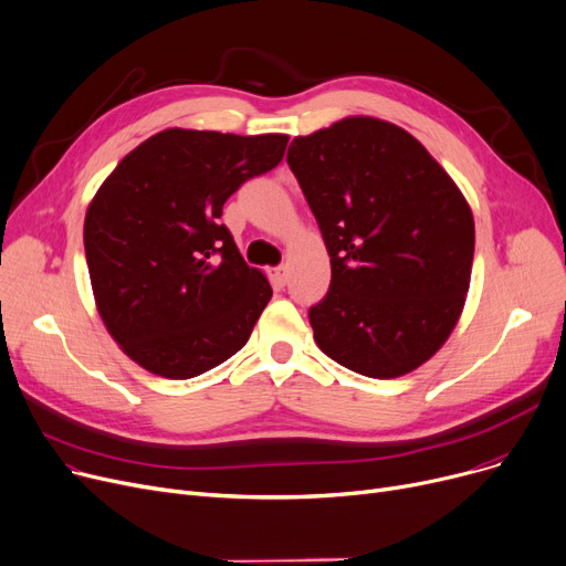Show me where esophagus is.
Segmentation results:
<instances>
[{"mask_svg":"<svg viewBox=\"0 0 566 566\" xmlns=\"http://www.w3.org/2000/svg\"><path fill=\"white\" fill-rule=\"evenodd\" d=\"M271 277H273V284H275L277 289H282V286L286 284V280H289V268H286V265H277V268H273V271H271Z\"/></svg>","mask_w":566,"mask_h":566,"instance_id":"1","label":"esophagus"}]
</instances>
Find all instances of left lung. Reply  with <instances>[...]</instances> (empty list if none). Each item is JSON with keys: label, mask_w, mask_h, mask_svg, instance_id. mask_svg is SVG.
Instances as JSON below:
<instances>
[{"label": "left lung", "mask_w": 566, "mask_h": 566, "mask_svg": "<svg viewBox=\"0 0 566 566\" xmlns=\"http://www.w3.org/2000/svg\"><path fill=\"white\" fill-rule=\"evenodd\" d=\"M286 163L331 254V289L310 307L318 348L369 378L418 369L465 305V197L418 139L374 116L295 137Z\"/></svg>", "instance_id": "obj_1"}]
</instances>
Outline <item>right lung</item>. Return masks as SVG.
Listing matches in <instances>:
<instances>
[{
    "mask_svg": "<svg viewBox=\"0 0 566 566\" xmlns=\"http://www.w3.org/2000/svg\"><path fill=\"white\" fill-rule=\"evenodd\" d=\"M286 135L167 128L105 178L84 254L107 333L139 367L184 380L241 350L271 284L220 224L224 201L280 165Z\"/></svg>",
    "mask_w": 566,
    "mask_h": 566,
    "instance_id": "add662e5",
    "label": "right lung"
}]
</instances>
